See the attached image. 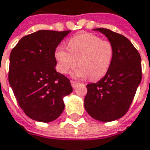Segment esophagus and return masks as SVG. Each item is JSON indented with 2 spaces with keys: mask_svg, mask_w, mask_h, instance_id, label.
Wrapping results in <instances>:
<instances>
[{
  "mask_svg": "<svg viewBox=\"0 0 150 150\" xmlns=\"http://www.w3.org/2000/svg\"><path fill=\"white\" fill-rule=\"evenodd\" d=\"M79 84H80V83L77 82V81H71V85H72V87H73L74 88H75Z\"/></svg>",
  "mask_w": 150,
  "mask_h": 150,
  "instance_id": "34e87169",
  "label": "esophagus"
}]
</instances>
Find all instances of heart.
Here are the masks:
<instances>
[{
  "mask_svg": "<svg viewBox=\"0 0 150 150\" xmlns=\"http://www.w3.org/2000/svg\"><path fill=\"white\" fill-rule=\"evenodd\" d=\"M113 46L108 40H103L92 33H82L71 38L68 49L57 47L55 58L58 71L69 74L78 63L74 72L75 77L99 80L109 70L113 58Z\"/></svg>",
  "mask_w": 150,
  "mask_h": 150,
  "instance_id": "b5f03b06",
  "label": "heart"
}]
</instances>
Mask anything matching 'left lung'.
Returning a JSON list of instances; mask_svg holds the SVG:
<instances>
[{
    "label": "left lung",
    "instance_id": "obj_1",
    "mask_svg": "<svg viewBox=\"0 0 150 150\" xmlns=\"http://www.w3.org/2000/svg\"><path fill=\"white\" fill-rule=\"evenodd\" d=\"M113 46V58L105 75L87 85L84 99L87 112L101 122H111L125 115L142 80L141 57L127 38L105 28H96Z\"/></svg>",
    "mask_w": 150,
    "mask_h": 150
}]
</instances>
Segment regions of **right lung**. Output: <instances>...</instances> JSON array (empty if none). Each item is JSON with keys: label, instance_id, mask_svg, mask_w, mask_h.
<instances>
[{"label": "right lung", "instance_id": "1", "mask_svg": "<svg viewBox=\"0 0 150 150\" xmlns=\"http://www.w3.org/2000/svg\"><path fill=\"white\" fill-rule=\"evenodd\" d=\"M70 31L40 30L23 37L10 54L8 81L23 112L49 123L64 110L63 97L72 93L69 80L57 72L55 50Z\"/></svg>", "mask_w": 150, "mask_h": 150}]
</instances>
